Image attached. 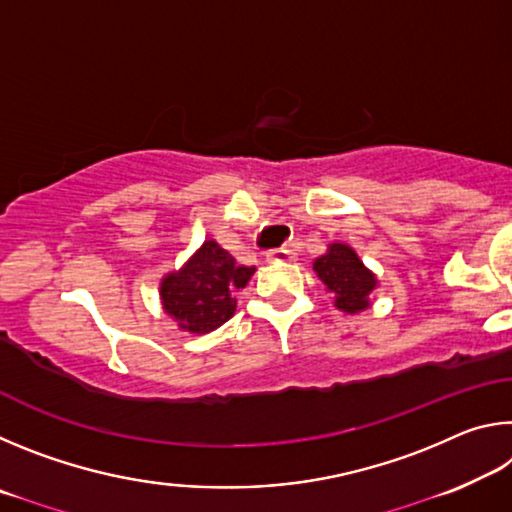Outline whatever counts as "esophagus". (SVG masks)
<instances>
[{"mask_svg":"<svg viewBox=\"0 0 512 512\" xmlns=\"http://www.w3.org/2000/svg\"><path fill=\"white\" fill-rule=\"evenodd\" d=\"M266 259L271 264H277V262H296L298 255H296V250H291V248H277V250H271V253H266Z\"/></svg>","mask_w":512,"mask_h":512,"instance_id":"esophagus-1","label":"esophagus"}]
</instances>
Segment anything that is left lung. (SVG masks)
Segmentation results:
<instances>
[{
    "mask_svg": "<svg viewBox=\"0 0 512 512\" xmlns=\"http://www.w3.org/2000/svg\"><path fill=\"white\" fill-rule=\"evenodd\" d=\"M314 271L334 296V305L345 314H359L370 307V293L377 277L368 271L348 244H329L327 253L314 262Z\"/></svg>",
    "mask_w": 512,
    "mask_h": 512,
    "instance_id": "obj_1",
    "label": "left lung"
}]
</instances>
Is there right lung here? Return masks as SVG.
I'll return each mask as SVG.
<instances>
[{"instance_id": "right-lung-1", "label": "right lung", "mask_w": 512, "mask_h": 512, "mask_svg": "<svg viewBox=\"0 0 512 512\" xmlns=\"http://www.w3.org/2000/svg\"><path fill=\"white\" fill-rule=\"evenodd\" d=\"M253 273L255 266H239L228 250L210 239L180 271L162 277V307L180 329L207 334L232 318L235 291L244 289Z\"/></svg>"}]
</instances>
